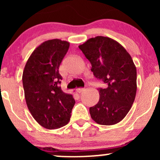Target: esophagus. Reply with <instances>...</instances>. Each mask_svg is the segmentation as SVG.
Masks as SVG:
<instances>
[{
	"mask_svg": "<svg viewBox=\"0 0 160 160\" xmlns=\"http://www.w3.org/2000/svg\"><path fill=\"white\" fill-rule=\"evenodd\" d=\"M83 91H84L83 88H78V89H77V92H78V93H81Z\"/></svg>",
	"mask_w": 160,
	"mask_h": 160,
	"instance_id": "34e87169",
	"label": "esophagus"
}]
</instances>
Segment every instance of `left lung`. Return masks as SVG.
I'll use <instances>...</instances> for the list:
<instances>
[{"label": "left lung", "mask_w": 160, "mask_h": 160, "mask_svg": "<svg viewBox=\"0 0 160 160\" xmlns=\"http://www.w3.org/2000/svg\"><path fill=\"white\" fill-rule=\"evenodd\" d=\"M79 48L90 62L94 76L107 86L98 89V102L89 108L92 119L104 126L118 123L136 95L137 71L132 58L120 43L108 37L89 38Z\"/></svg>", "instance_id": "8db88e82"}]
</instances>
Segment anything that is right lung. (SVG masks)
Returning <instances> with one entry per match:
<instances>
[{"instance_id":"1","label":"right lung","mask_w":160,"mask_h":160,"mask_svg":"<svg viewBox=\"0 0 160 160\" xmlns=\"http://www.w3.org/2000/svg\"><path fill=\"white\" fill-rule=\"evenodd\" d=\"M70 43L59 39L43 42L25 64L22 83L27 107L40 126L56 129L70 121L75 104L72 95L62 90L59 66Z\"/></svg>"}]
</instances>
